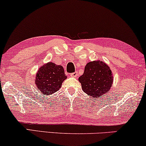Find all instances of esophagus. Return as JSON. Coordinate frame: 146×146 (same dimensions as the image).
I'll return each mask as SVG.
<instances>
[{"mask_svg":"<svg viewBox=\"0 0 146 146\" xmlns=\"http://www.w3.org/2000/svg\"><path fill=\"white\" fill-rule=\"evenodd\" d=\"M71 77H77V72L75 71V72H74V73H71Z\"/></svg>","mask_w":146,"mask_h":146,"instance_id":"1","label":"esophagus"}]
</instances>
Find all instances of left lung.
Wrapping results in <instances>:
<instances>
[{
  "mask_svg": "<svg viewBox=\"0 0 146 146\" xmlns=\"http://www.w3.org/2000/svg\"><path fill=\"white\" fill-rule=\"evenodd\" d=\"M79 82L85 93L94 98H99L109 91L113 77L111 70L106 63L96 60L86 64L84 74L79 77Z\"/></svg>",
  "mask_w": 146,
  "mask_h": 146,
  "instance_id": "1",
  "label": "left lung"
}]
</instances>
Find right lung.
Segmentation results:
<instances>
[{
	"label": "right lung",
	"instance_id": "add662e5",
	"mask_svg": "<svg viewBox=\"0 0 146 146\" xmlns=\"http://www.w3.org/2000/svg\"><path fill=\"white\" fill-rule=\"evenodd\" d=\"M67 76L62 66L53 62L42 65L36 76V85L38 90L46 96L52 94L58 91Z\"/></svg>",
	"mask_w": 146,
	"mask_h": 146
}]
</instances>
